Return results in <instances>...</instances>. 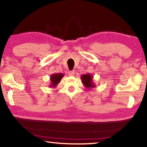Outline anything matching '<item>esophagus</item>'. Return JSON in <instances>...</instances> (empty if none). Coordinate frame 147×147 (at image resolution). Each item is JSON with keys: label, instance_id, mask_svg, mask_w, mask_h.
<instances>
[{"label": "esophagus", "instance_id": "obj_1", "mask_svg": "<svg viewBox=\"0 0 147 147\" xmlns=\"http://www.w3.org/2000/svg\"><path fill=\"white\" fill-rule=\"evenodd\" d=\"M74 71H70L69 72V76H74Z\"/></svg>", "mask_w": 147, "mask_h": 147}]
</instances>
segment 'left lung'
Here are the masks:
<instances>
[{"label": "left lung", "instance_id": "8db88e82", "mask_svg": "<svg viewBox=\"0 0 147 147\" xmlns=\"http://www.w3.org/2000/svg\"><path fill=\"white\" fill-rule=\"evenodd\" d=\"M81 80H82V84L84 85L85 88L87 89H91L93 88L96 86L93 81V77L90 74H82L80 76Z\"/></svg>", "mask_w": 147, "mask_h": 147}]
</instances>
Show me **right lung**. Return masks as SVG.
Instances as JSON below:
<instances>
[{
    "mask_svg": "<svg viewBox=\"0 0 147 147\" xmlns=\"http://www.w3.org/2000/svg\"><path fill=\"white\" fill-rule=\"evenodd\" d=\"M64 76V74L63 73H55L52 74L51 76H50V80H51V83L49 84L50 88H55L57 86L59 83L61 82L62 78Z\"/></svg>",
    "mask_w": 147,
    "mask_h": 147,
    "instance_id": "right-lung-1",
    "label": "right lung"
}]
</instances>
